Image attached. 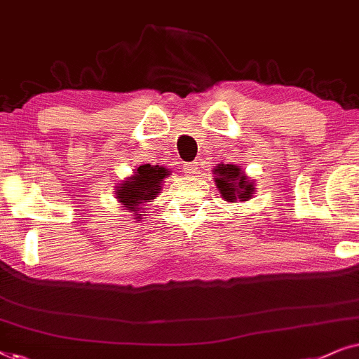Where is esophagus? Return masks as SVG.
Masks as SVG:
<instances>
[{"label":"esophagus","instance_id":"obj_1","mask_svg":"<svg viewBox=\"0 0 359 359\" xmlns=\"http://www.w3.org/2000/svg\"><path fill=\"white\" fill-rule=\"evenodd\" d=\"M197 162H185V164L182 165V170H184V174H187V175H192V174H195V172H197Z\"/></svg>","mask_w":359,"mask_h":359}]
</instances>
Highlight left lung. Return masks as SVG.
I'll return each instance as SVG.
<instances>
[{
  "mask_svg": "<svg viewBox=\"0 0 359 359\" xmlns=\"http://www.w3.org/2000/svg\"><path fill=\"white\" fill-rule=\"evenodd\" d=\"M215 184L226 202H245L252 197L255 192V184L248 180V177L238 165L233 164H218L213 169Z\"/></svg>",
  "mask_w": 359,
  "mask_h": 359,
  "instance_id": "8db88e82",
  "label": "left lung"
}]
</instances>
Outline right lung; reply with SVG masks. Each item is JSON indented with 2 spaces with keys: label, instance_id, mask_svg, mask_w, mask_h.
Listing matches in <instances>:
<instances>
[{
  "label": "right lung",
  "instance_id": "add662e5",
  "mask_svg": "<svg viewBox=\"0 0 359 359\" xmlns=\"http://www.w3.org/2000/svg\"><path fill=\"white\" fill-rule=\"evenodd\" d=\"M167 175L170 174L165 167L151 164L140 165L135 175L128 177L126 180H123V184H119L116 187L118 202L124 205L126 210L133 212V215H140L136 218L141 219V205L159 195V190L162 187L161 184Z\"/></svg>",
  "mask_w": 359,
  "mask_h": 359
}]
</instances>
